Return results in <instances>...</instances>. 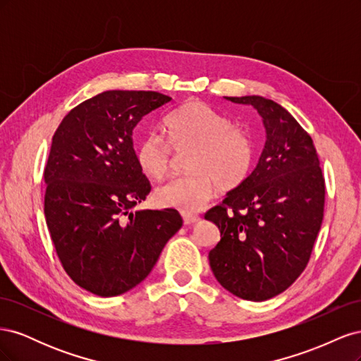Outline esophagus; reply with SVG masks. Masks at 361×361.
Masks as SVG:
<instances>
[{
    "label": "esophagus",
    "instance_id": "1",
    "mask_svg": "<svg viewBox=\"0 0 361 361\" xmlns=\"http://www.w3.org/2000/svg\"><path fill=\"white\" fill-rule=\"evenodd\" d=\"M182 218H183V223L187 226H191V224H195L200 221V216L199 215H192V214H185L182 212Z\"/></svg>",
    "mask_w": 361,
    "mask_h": 361
}]
</instances>
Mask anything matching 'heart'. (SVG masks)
Masks as SVG:
<instances>
[{
    "instance_id": "b5f03b06",
    "label": "heart",
    "mask_w": 361,
    "mask_h": 361,
    "mask_svg": "<svg viewBox=\"0 0 361 361\" xmlns=\"http://www.w3.org/2000/svg\"><path fill=\"white\" fill-rule=\"evenodd\" d=\"M164 133L174 152L190 150L185 169L190 173L174 178L155 190L161 207L185 214L200 211L212 199L215 187L228 191L250 176L255 146L245 130L200 101H190L164 118ZM140 170L159 180L170 170L171 149L162 138L150 134L135 146Z\"/></svg>"
}]
</instances>
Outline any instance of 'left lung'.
I'll list each match as a JSON object with an SVG mask.
<instances>
[{
    "label": "left lung",
    "instance_id": "1",
    "mask_svg": "<svg viewBox=\"0 0 361 361\" xmlns=\"http://www.w3.org/2000/svg\"><path fill=\"white\" fill-rule=\"evenodd\" d=\"M226 99L253 106L267 140L245 182L204 214L221 235L209 265L231 293L265 301L307 267L324 218L325 182L312 137L288 110L262 96Z\"/></svg>",
    "mask_w": 361,
    "mask_h": 361
}]
</instances>
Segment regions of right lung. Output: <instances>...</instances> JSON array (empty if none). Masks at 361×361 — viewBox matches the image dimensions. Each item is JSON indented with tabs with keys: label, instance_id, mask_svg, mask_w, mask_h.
<instances>
[{
	"label": "right lung",
	"instance_id": "obj_1",
	"mask_svg": "<svg viewBox=\"0 0 361 361\" xmlns=\"http://www.w3.org/2000/svg\"><path fill=\"white\" fill-rule=\"evenodd\" d=\"M171 101L158 92L108 90L75 106L52 137L45 216L69 277L99 297L135 288L182 227L176 209L133 211L150 192L133 130Z\"/></svg>",
	"mask_w": 361,
	"mask_h": 361
}]
</instances>
